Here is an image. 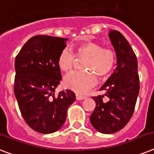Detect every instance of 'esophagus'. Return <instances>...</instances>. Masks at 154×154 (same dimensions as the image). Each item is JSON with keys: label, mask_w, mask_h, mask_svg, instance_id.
<instances>
[{"label": "esophagus", "mask_w": 154, "mask_h": 154, "mask_svg": "<svg viewBox=\"0 0 154 154\" xmlns=\"http://www.w3.org/2000/svg\"><path fill=\"white\" fill-rule=\"evenodd\" d=\"M76 98L77 100H83V99L85 98V96H82V95H80V94H76Z\"/></svg>", "instance_id": "34e87169"}]
</instances>
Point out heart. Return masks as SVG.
<instances>
[{"instance_id": "1", "label": "heart", "mask_w": 154, "mask_h": 154, "mask_svg": "<svg viewBox=\"0 0 154 154\" xmlns=\"http://www.w3.org/2000/svg\"><path fill=\"white\" fill-rule=\"evenodd\" d=\"M75 55L86 57L83 68L88 70L73 71L66 75L65 85L73 91L83 94L95 86L100 77H107L112 72L116 64V54L112 49L102 48L94 42H84L75 48ZM75 55L68 48H65L58 56L57 64L61 70H72L75 62Z\"/></svg>"}]
</instances>
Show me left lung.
I'll return each mask as SVG.
<instances>
[{
  "label": "left lung",
  "instance_id": "obj_1",
  "mask_svg": "<svg viewBox=\"0 0 154 154\" xmlns=\"http://www.w3.org/2000/svg\"><path fill=\"white\" fill-rule=\"evenodd\" d=\"M110 41L117 55V67L100 90L104 95L94 97L96 107L90 116V122L102 134H113L124 128L134 114L139 94L140 82L137 60L134 50L118 31H110Z\"/></svg>",
  "mask_w": 154,
  "mask_h": 154
}]
</instances>
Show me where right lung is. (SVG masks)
<instances>
[{
  "instance_id": "add662e5",
  "label": "right lung",
  "mask_w": 154,
  "mask_h": 154,
  "mask_svg": "<svg viewBox=\"0 0 154 154\" xmlns=\"http://www.w3.org/2000/svg\"><path fill=\"white\" fill-rule=\"evenodd\" d=\"M66 41L37 35L16 57L14 94L20 113L31 129L42 134H52L62 126L68 108L76 98L69 89L54 93L61 80L58 56Z\"/></svg>"
}]
</instances>
